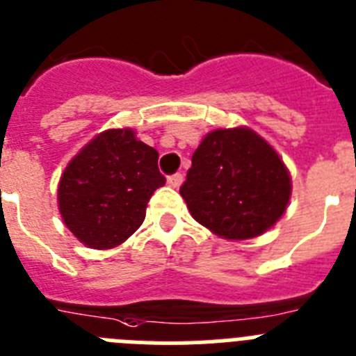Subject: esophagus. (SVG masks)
Segmentation results:
<instances>
[{"instance_id": "obj_1", "label": "esophagus", "mask_w": 356, "mask_h": 356, "mask_svg": "<svg viewBox=\"0 0 356 356\" xmlns=\"http://www.w3.org/2000/svg\"><path fill=\"white\" fill-rule=\"evenodd\" d=\"M168 186L170 188H179L182 184V175L181 174H174V175H170L168 177Z\"/></svg>"}]
</instances>
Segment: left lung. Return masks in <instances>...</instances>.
<instances>
[{"mask_svg":"<svg viewBox=\"0 0 356 356\" xmlns=\"http://www.w3.org/2000/svg\"><path fill=\"white\" fill-rule=\"evenodd\" d=\"M181 195L199 224L225 240H249L280 220L292 195L290 172L249 127L215 129L191 157Z\"/></svg>","mask_w":356,"mask_h":356,"instance_id":"obj_1","label":"left lung"}]
</instances>
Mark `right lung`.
Segmentation results:
<instances>
[{
	"mask_svg": "<svg viewBox=\"0 0 356 356\" xmlns=\"http://www.w3.org/2000/svg\"><path fill=\"white\" fill-rule=\"evenodd\" d=\"M156 148L132 129H107L82 147L58 181V211L67 229L91 249H113L143 224L147 204L166 179Z\"/></svg>",
	"mask_w": 356,
	"mask_h": 356,
	"instance_id": "1",
	"label": "right lung"
}]
</instances>
